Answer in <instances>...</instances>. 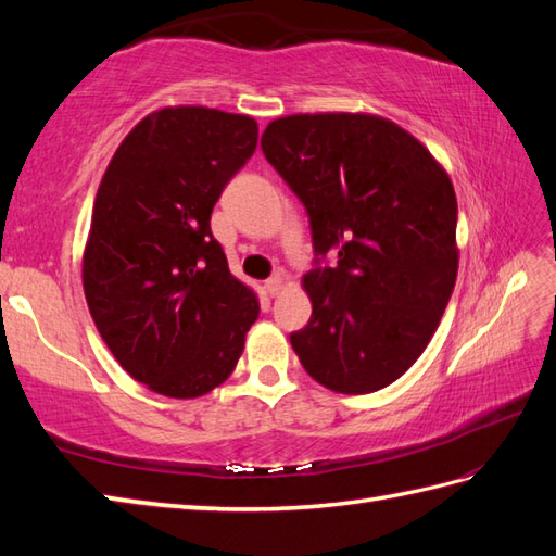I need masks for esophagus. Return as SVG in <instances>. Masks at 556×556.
I'll return each instance as SVG.
<instances>
[{
  "mask_svg": "<svg viewBox=\"0 0 556 556\" xmlns=\"http://www.w3.org/2000/svg\"><path fill=\"white\" fill-rule=\"evenodd\" d=\"M265 291L269 293V296H277V293L285 291V279L281 277H271L265 281Z\"/></svg>",
  "mask_w": 556,
  "mask_h": 556,
  "instance_id": "34e87169",
  "label": "esophagus"
}]
</instances>
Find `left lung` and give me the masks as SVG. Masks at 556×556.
I'll use <instances>...</instances> for the list:
<instances>
[{
    "instance_id": "obj_1",
    "label": "left lung",
    "mask_w": 556,
    "mask_h": 556,
    "mask_svg": "<svg viewBox=\"0 0 556 556\" xmlns=\"http://www.w3.org/2000/svg\"><path fill=\"white\" fill-rule=\"evenodd\" d=\"M267 162L311 215L317 255L303 277L313 315L291 346L313 380L370 394L399 380L456 285V193L406 128L368 112L289 114L269 122Z\"/></svg>"
}]
</instances>
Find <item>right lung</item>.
Instances as JSON below:
<instances>
[{"instance_id":"obj_1","label":"right lung","mask_w":556,"mask_h":556,"mask_svg":"<svg viewBox=\"0 0 556 556\" xmlns=\"http://www.w3.org/2000/svg\"><path fill=\"white\" fill-rule=\"evenodd\" d=\"M255 146L253 116L176 104L143 116L104 169L83 291L114 358L162 396L219 387L260 315L257 293L231 275L210 229Z\"/></svg>"}]
</instances>
